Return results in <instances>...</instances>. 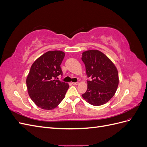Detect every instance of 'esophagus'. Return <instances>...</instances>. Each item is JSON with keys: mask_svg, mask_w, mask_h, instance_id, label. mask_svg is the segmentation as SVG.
Segmentation results:
<instances>
[{"mask_svg": "<svg viewBox=\"0 0 147 147\" xmlns=\"http://www.w3.org/2000/svg\"><path fill=\"white\" fill-rule=\"evenodd\" d=\"M72 84H74V85H75V86H77V85H78V84H79V83H78V82H75V83L73 82V83H72Z\"/></svg>", "mask_w": 147, "mask_h": 147, "instance_id": "34e87169", "label": "esophagus"}]
</instances>
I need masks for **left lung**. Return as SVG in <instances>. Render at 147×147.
<instances>
[{"label": "left lung", "mask_w": 147, "mask_h": 147, "mask_svg": "<svg viewBox=\"0 0 147 147\" xmlns=\"http://www.w3.org/2000/svg\"><path fill=\"white\" fill-rule=\"evenodd\" d=\"M82 60L91 81H87L88 88L82 94L89 104L95 106L105 104L117 91L119 83L116 66L103 53L97 50L83 52Z\"/></svg>", "instance_id": "obj_1"}]
</instances>
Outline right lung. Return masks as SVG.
<instances>
[{
  "label": "right lung",
  "mask_w": 147,
  "mask_h": 147,
  "mask_svg": "<svg viewBox=\"0 0 147 147\" xmlns=\"http://www.w3.org/2000/svg\"><path fill=\"white\" fill-rule=\"evenodd\" d=\"M64 56L62 51H50L31 65L26 78L28 91L30 99L40 109H54L65 97L69 84L57 80L63 74L61 64Z\"/></svg>",
  "instance_id": "add662e5"
}]
</instances>
